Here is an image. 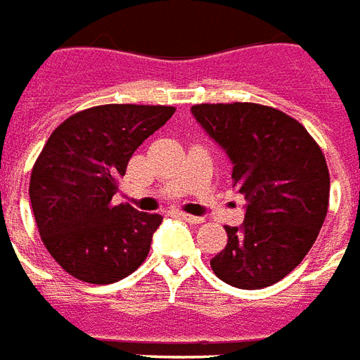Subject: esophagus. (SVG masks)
<instances>
[{
	"label": "esophagus",
	"mask_w": 360,
	"mask_h": 360,
	"mask_svg": "<svg viewBox=\"0 0 360 360\" xmlns=\"http://www.w3.org/2000/svg\"><path fill=\"white\" fill-rule=\"evenodd\" d=\"M180 219H184L188 223H192V225H200L201 221H203V217H198V215H190V213H178Z\"/></svg>",
	"instance_id": "1"
}]
</instances>
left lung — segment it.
I'll use <instances>...</instances> for the list:
<instances>
[{
    "label": "left lung",
    "instance_id": "obj_1",
    "mask_svg": "<svg viewBox=\"0 0 360 360\" xmlns=\"http://www.w3.org/2000/svg\"><path fill=\"white\" fill-rule=\"evenodd\" d=\"M192 116L233 165V188L246 200L244 225L211 259L221 281L264 289L302 262L323 225L330 172L322 149L281 110L252 103L195 104Z\"/></svg>",
    "mask_w": 360,
    "mask_h": 360
}]
</instances>
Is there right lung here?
Here are the masks:
<instances>
[{
	"mask_svg": "<svg viewBox=\"0 0 360 360\" xmlns=\"http://www.w3.org/2000/svg\"><path fill=\"white\" fill-rule=\"evenodd\" d=\"M172 114V106H94L46 141L30 174V203L46 250L75 279L108 285L143 264L162 217L112 198L135 149Z\"/></svg>",
	"mask_w": 360,
	"mask_h": 360,
	"instance_id": "obj_1",
	"label": "right lung"
}]
</instances>
